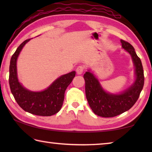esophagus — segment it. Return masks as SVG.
Segmentation results:
<instances>
[{
  "label": "esophagus",
  "instance_id": "1",
  "mask_svg": "<svg viewBox=\"0 0 152 152\" xmlns=\"http://www.w3.org/2000/svg\"><path fill=\"white\" fill-rule=\"evenodd\" d=\"M84 70V67L83 66H79L76 68V72L78 74H82Z\"/></svg>",
  "mask_w": 152,
  "mask_h": 152
}]
</instances>
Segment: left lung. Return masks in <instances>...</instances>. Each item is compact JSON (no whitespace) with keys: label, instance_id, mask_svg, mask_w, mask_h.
<instances>
[{"label":"left lung","instance_id":"8db88e82","mask_svg":"<svg viewBox=\"0 0 152 152\" xmlns=\"http://www.w3.org/2000/svg\"><path fill=\"white\" fill-rule=\"evenodd\" d=\"M121 42L122 48L132 56L135 66L136 78L132 86L120 94H110L104 91L93 74L88 71L84 74L86 99L92 111L98 116L113 117L129 110L143 89L144 74L140 58L129 43L122 39Z\"/></svg>","mask_w":152,"mask_h":152}]
</instances>
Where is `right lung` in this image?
<instances>
[{
    "label": "right lung",
    "mask_w": 152,
    "mask_h": 152,
    "mask_svg": "<svg viewBox=\"0 0 152 152\" xmlns=\"http://www.w3.org/2000/svg\"><path fill=\"white\" fill-rule=\"evenodd\" d=\"M30 39L24 41L12 56L9 66V86L17 104L23 109L39 116H51L62 107L64 93L76 74V72L59 77L47 89L33 92L24 88L17 78V60L20 51Z\"/></svg>",
    "instance_id": "add662e5"
}]
</instances>
